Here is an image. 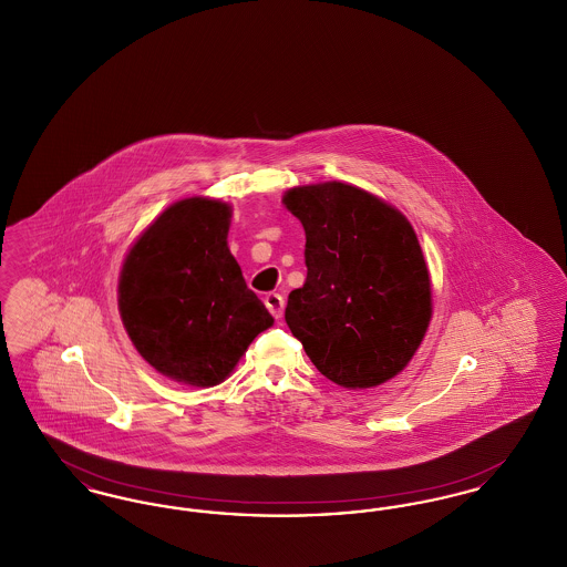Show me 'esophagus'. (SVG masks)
Segmentation results:
<instances>
[{
  "label": "esophagus",
  "instance_id": "esophagus-1",
  "mask_svg": "<svg viewBox=\"0 0 567 567\" xmlns=\"http://www.w3.org/2000/svg\"><path fill=\"white\" fill-rule=\"evenodd\" d=\"M266 306H268V310H270L276 319H280L282 310H285V297L280 296V293H268L266 296Z\"/></svg>",
  "mask_w": 567,
  "mask_h": 567
}]
</instances>
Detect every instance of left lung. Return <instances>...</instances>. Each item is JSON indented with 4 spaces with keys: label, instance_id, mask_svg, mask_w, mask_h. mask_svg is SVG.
I'll use <instances>...</instances> for the list:
<instances>
[{
    "label": "left lung",
    "instance_id": "1",
    "mask_svg": "<svg viewBox=\"0 0 567 567\" xmlns=\"http://www.w3.org/2000/svg\"><path fill=\"white\" fill-rule=\"evenodd\" d=\"M282 204L306 231L303 287L285 321L317 370L344 389L398 377L432 321L419 238L395 206L349 183L293 187Z\"/></svg>",
    "mask_w": 567,
    "mask_h": 567
}]
</instances>
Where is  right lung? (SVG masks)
Masks as SVG:
<instances>
[{
    "label": "right lung",
    "instance_id": "add662e5",
    "mask_svg": "<svg viewBox=\"0 0 567 567\" xmlns=\"http://www.w3.org/2000/svg\"><path fill=\"white\" fill-rule=\"evenodd\" d=\"M229 225L227 202L181 199L135 238L118 274V312L135 351L189 386L220 384L274 324L227 246Z\"/></svg>",
    "mask_w": 567,
    "mask_h": 567
}]
</instances>
